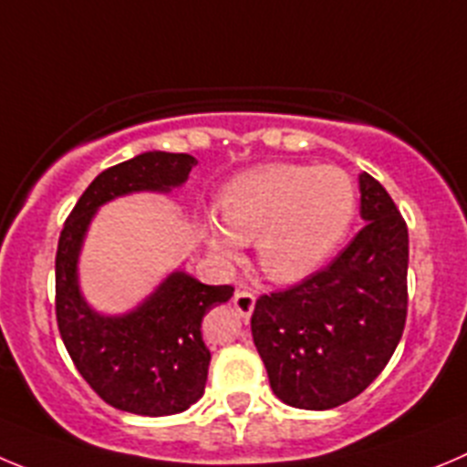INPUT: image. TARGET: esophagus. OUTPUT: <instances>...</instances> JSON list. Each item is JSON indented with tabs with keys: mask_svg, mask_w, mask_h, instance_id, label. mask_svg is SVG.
Segmentation results:
<instances>
[{
	"mask_svg": "<svg viewBox=\"0 0 467 467\" xmlns=\"http://www.w3.org/2000/svg\"><path fill=\"white\" fill-rule=\"evenodd\" d=\"M233 302H234V308L242 313V317H251V313H254V308H255V295L254 293H248V290H237L233 297Z\"/></svg>",
	"mask_w": 467,
	"mask_h": 467,
	"instance_id": "1",
	"label": "esophagus"
}]
</instances>
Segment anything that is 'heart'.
Masks as SVG:
<instances>
[{
	"label": "heart",
	"mask_w": 467,
	"mask_h": 467,
	"mask_svg": "<svg viewBox=\"0 0 467 467\" xmlns=\"http://www.w3.org/2000/svg\"><path fill=\"white\" fill-rule=\"evenodd\" d=\"M221 216L204 213L200 233L213 254L233 260L244 242L278 283L316 274L337 254L357 213V186L337 165L265 163L234 174L221 191Z\"/></svg>",
	"instance_id": "obj_1"
}]
</instances>
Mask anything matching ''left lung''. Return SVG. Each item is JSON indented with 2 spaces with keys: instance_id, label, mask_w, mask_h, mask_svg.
<instances>
[{
  "instance_id": "1",
  "label": "left lung",
  "mask_w": 467,
  "mask_h": 467,
  "mask_svg": "<svg viewBox=\"0 0 467 467\" xmlns=\"http://www.w3.org/2000/svg\"><path fill=\"white\" fill-rule=\"evenodd\" d=\"M364 228L322 272L255 302L251 332L283 403L329 410L371 385L408 311V225L380 182L359 174Z\"/></svg>"
}]
</instances>
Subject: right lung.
Instances as JSON below:
<instances>
[{
	"label": "right lung",
	"mask_w": 467,
	"mask_h": 467,
	"mask_svg": "<svg viewBox=\"0 0 467 467\" xmlns=\"http://www.w3.org/2000/svg\"><path fill=\"white\" fill-rule=\"evenodd\" d=\"M198 161L189 154L145 151L103 170L73 207L55 258L57 325L80 376L106 403L124 412L165 417L184 412L204 394L212 352L202 317L228 302L233 285H207L184 269L170 272L126 313L96 311L82 295V244L96 212L130 193L180 189Z\"/></svg>",
	"instance_id": "obj_1"
}]
</instances>
